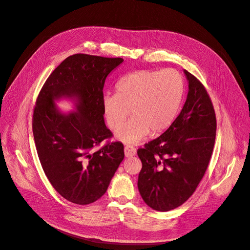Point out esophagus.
<instances>
[{"label":"esophagus","instance_id":"obj_1","mask_svg":"<svg viewBox=\"0 0 250 250\" xmlns=\"http://www.w3.org/2000/svg\"><path fill=\"white\" fill-rule=\"evenodd\" d=\"M135 153H137V150L131 146H125V154L126 157H131L133 156Z\"/></svg>","mask_w":250,"mask_h":250}]
</instances>
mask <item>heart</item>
Wrapping results in <instances>:
<instances>
[{
	"label": "heart",
	"mask_w": 250,
	"mask_h": 250,
	"mask_svg": "<svg viewBox=\"0 0 250 250\" xmlns=\"http://www.w3.org/2000/svg\"><path fill=\"white\" fill-rule=\"evenodd\" d=\"M184 80L174 70H141L117 83L116 95L105 94L102 106L106 124L118 130L129 113L133 115L117 132L125 145H137L148 134L167 129L175 119L183 102Z\"/></svg>",
	"instance_id": "b5f03b06"
}]
</instances>
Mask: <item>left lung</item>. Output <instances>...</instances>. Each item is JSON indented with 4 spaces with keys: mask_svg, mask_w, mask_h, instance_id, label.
<instances>
[{
    "mask_svg": "<svg viewBox=\"0 0 250 250\" xmlns=\"http://www.w3.org/2000/svg\"><path fill=\"white\" fill-rule=\"evenodd\" d=\"M187 101L178 117L157 139L138 150L143 167L138 188L144 201L157 211L180 207L194 192L209 164L216 118L202 83L184 70Z\"/></svg>",
    "mask_w": 250,
    "mask_h": 250,
    "instance_id": "8db88e82",
    "label": "left lung"
}]
</instances>
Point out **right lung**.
<instances>
[{
  "instance_id": "add662e5",
  "label": "right lung",
  "mask_w": 250,
  "mask_h": 250,
  "mask_svg": "<svg viewBox=\"0 0 250 250\" xmlns=\"http://www.w3.org/2000/svg\"><path fill=\"white\" fill-rule=\"evenodd\" d=\"M122 58L77 54L66 58L42 85L33 116V133L42 167L54 188L73 203L102 197L125 157L124 145L111 137L102 100L106 77ZM70 99L76 107L63 113L56 101Z\"/></svg>"
}]
</instances>
